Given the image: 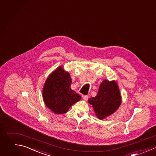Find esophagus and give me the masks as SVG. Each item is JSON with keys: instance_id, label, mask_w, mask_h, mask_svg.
Listing matches in <instances>:
<instances>
[{"instance_id": "esophagus-1", "label": "esophagus", "mask_w": 156, "mask_h": 156, "mask_svg": "<svg viewBox=\"0 0 156 156\" xmlns=\"http://www.w3.org/2000/svg\"><path fill=\"white\" fill-rule=\"evenodd\" d=\"M82 98H83V99L85 101H87L88 99V96H87V95H83V96H82Z\"/></svg>"}]
</instances>
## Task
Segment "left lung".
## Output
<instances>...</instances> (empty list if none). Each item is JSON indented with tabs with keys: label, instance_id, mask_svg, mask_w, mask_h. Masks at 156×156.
Masks as SVG:
<instances>
[{
	"label": "left lung",
	"instance_id": "1",
	"mask_svg": "<svg viewBox=\"0 0 156 156\" xmlns=\"http://www.w3.org/2000/svg\"><path fill=\"white\" fill-rule=\"evenodd\" d=\"M88 102L100 119L113 113L121 103V96L116 82L114 80H103L96 96L90 98Z\"/></svg>",
	"mask_w": 156,
	"mask_h": 156
}]
</instances>
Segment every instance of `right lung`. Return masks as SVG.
Listing matches in <instances>:
<instances>
[{
    "mask_svg": "<svg viewBox=\"0 0 156 156\" xmlns=\"http://www.w3.org/2000/svg\"><path fill=\"white\" fill-rule=\"evenodd\" d=\"M72 80L69 73L62 66L56 69L46 79L43 90L46 105L55 114H63L81 99V96L71 90Z\"/></svg>",
    "mask_w": 156,
    "mask_h": 156,
    "instance_id": "right-lung-1",
    "label": "right lung"
}]
</instances>
